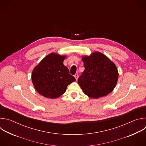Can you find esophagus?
<instances>
[{"label":"esophagus","mask_w":146,"mask_h":146,"mask_svg":"<svg viewBox=\"0 0 146 146\" xmlns=\"http://www.w3.org/2000/svg\"><path fill=\"white\" fill-rule=\"evenodd\" d=\"M74 76V77H75L76 80H77V79H78V74L77 73H76V74H75Z\"/></svg>","instance_id":"34e87169"}]
</instances>
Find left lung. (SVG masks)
Instances as JSON below:
<instances>
[{"mask_svg":"<svg viewBox=\"0 0 146 146\" xmlns=\"http://www.w3.org/2000/svg\"><path fill=\"white\" fill-rule=\"evenodd\" d=\"M85 70L78 83L88 96L97 99L110 94L114 89L118 78L115 65L106 55L99 52L82 56Z\"/></svg>","mask_w":146,"mask_h":146,"instance_id":"8db88e82","label":"left lung"}]
</instances>
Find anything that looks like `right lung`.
I'll return each mask as SVG.
<instances>
[{"instance_id":"obj_1","label":"right lung","mask_w":146,"mask_h":146,"mask_svg":"<svg viewBox=\"0 0 146 146\" xmlns=\"http://www.w3.org/2000/svg\"><path fill=\"white\" fill-rule=\"evenodd\" d=\"M66 56L51 53L35 67L32 80L38 94L47 98H57L66 92L68 85L76 81L64 65Z\"/></svg>"}]
</instances>
